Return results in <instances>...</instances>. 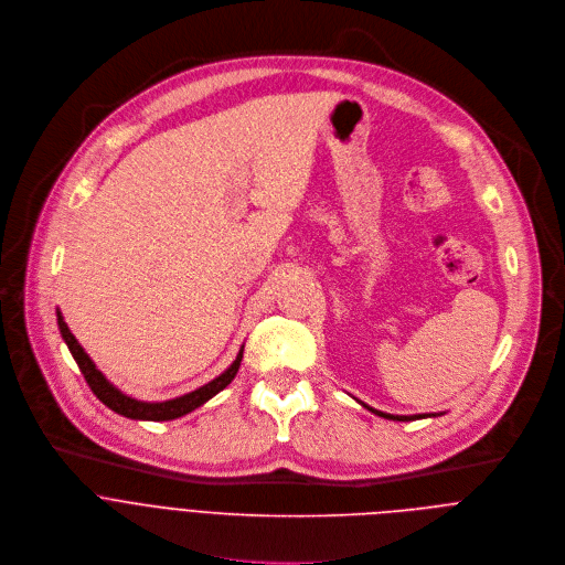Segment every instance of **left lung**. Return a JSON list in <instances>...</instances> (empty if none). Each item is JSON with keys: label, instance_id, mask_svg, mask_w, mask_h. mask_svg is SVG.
Returning <instances> with one entry per match:
<instances>
[{"label": "left lung", "instance_id": "obj_1", "mask_svg": "<svg viewBox=\"0 0 565 565\" xmlns=\"http://www.w3.org/2000/svg\"><path fill=\"white\" fill-rule=\"evenodd\" d=\"M363 407H367L370 412H374L376 416H381V418H387V420H418V418H434V416H440V414H412V416H398V414H387V412H379V409H374V407H370V405H365L363 401H359Z\"/></svg>", "mask_w": 565, "mask_h": 565}]
</instances>
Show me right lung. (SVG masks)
Instances as JSON below:
<instances>
[{
	"label": "right lung",
	"mask_w": 565,
	"mask_h": 565,
	"mask_svg": "<svg viewBox=\"0 0 565 565\" xmlns=\"http://www.w3.org/2000/svg\"><path fill=\"white\" fill-rule=\"evenodd\" d=\"M57 327H60V333L64 338V343L71 352V356L75 359L79 372L84 374L90 392L116 414L120 416H127V418H134V420H173V418H180L193 409H198L200 405H204L209 398H213L217 392H222L224 387H227L238 370H241V361H243V352H245V345L241 348L236 361L224 370L220 376H215L213 381H209L206 385L189 392V394H182V396H175V398H169V401H138L129 394H125L122 390H118L116 385H113L97 367L95 363L90 361V356L84 352V348L77 343V338L71 333L68 324L64 322V316L62 311L57 309Z\"/></svg>",
	"instance_id": "right-lung-1"
}]
</instances>
